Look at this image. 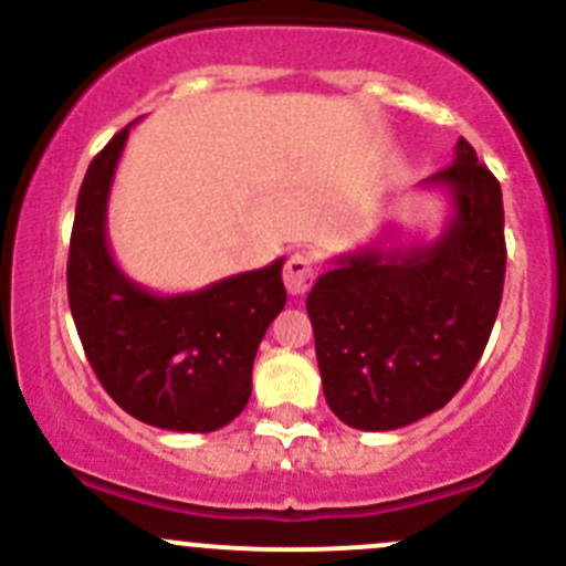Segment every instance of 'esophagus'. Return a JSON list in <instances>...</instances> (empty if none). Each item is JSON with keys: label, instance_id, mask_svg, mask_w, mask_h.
Segmentation results:
<instances>
[{"label": "esophagus", "instance_id": "esophagus-1", "mask_svg": "<svg viewBox=\"0 0 566 566\" xmlns=\"http://www.w3.org/2000/svg\"><path fill=\"white\" fill-rule=\"evenodd\" d=\"M315 265H312L310 256L293 254L284 265V287H287L290 295H306L310 287L315 284Z\"/></svg>", "mask_w": 566, "mask_h": 566}]
</instances>
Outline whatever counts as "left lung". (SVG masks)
Returning a JSON list of instances; mask_svg holds the SVG:
<instances>
[{
	"instance_id": "obj_1",
	"label": "left lung",
	"mask_w": 566,
	"mask_h": 566,
	"mask_svg": "<svg viewBox=\"0 0 566 566\" xmlns=\"http://www.w3.org/2000/svg\"><path fill=\"white\" fill-rule=\"evenodd\" d=\"M452 219L432 243L342 254L306 298L323 394L356 430H397L441 410L482 358L504 293L501 186L458 139L427 177Z\"/></svg>"
}]
</instances>
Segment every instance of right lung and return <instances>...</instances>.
Returning a JSON list of instances; mask_svg holds the SVG:
<instances>
[{"instance_id": "obj_1", "label": "right lung", "mask_w": 566, "mask_h": 566, "mask_svg": "<svg viewBox=\"0 0 566 566\" xmlns=\"http://www.w3.org/2000/svg\"><path fill=\"white\" fill-rule=\"evenodd\" d=\"M128 130L93 158L78 191L71 315L101 386L125 413L161 430L213 432L247 408L256 347L287 304L284 260L180 295L130 282L106 238L108 191Z\"/></svg>"}]
</instances>
